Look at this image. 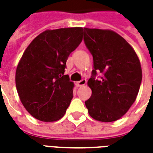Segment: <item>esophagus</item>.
Instances as JSON below:
<instances>
[{
	"instance_id": "34e87169",
	"label": "esophagus",
	"mask_w": 153,
	"mask_h": 153,
	"mask_svg": "<svg viewBox=\"0 0 153 153\" xmlns=\"http://www.w3.org/2000/svg\"><path fill=\"white\" fill-rule=\"evenodd\" d=\"M76 85L79 87H81V86H84L85 84L87 83V80L86 79H82L80 80V81H77L76 83Z\"/></svg>"
}]
</instances>
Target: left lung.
<instances>
[{
    "label": "left lung",
    "instance_id": "8db88e82",
    "mask_svg": "<svg viewBox=\"0 0 153 153\" xmlns=\"http://www.w3.org/2000/svg\"><path fill=\"white\" fill-rule=\"evenodd\" d=\"M84 42L93 57V76L88 81L92 96L85 102L90 116L112 122L127 112L138 96L142 81L140 61L134 48L117 33L84 28ZM100 71L99 80L95 77Z\"/></svg>",
    "mask_w": 153,
    "mask_h": 153
}]
</instances>
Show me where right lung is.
Returning a JSON list of instances; mask_svg holds the SVG:
<instances>
[{
	"label": "right lung",
	"instance_id": "right-lung-1",
	"mask_svg": "<svg viewBox=\"0 0 153 153\" xmlns=\"http://www.w3.org/2000/svg\"><path fill=\"white\" fill-rule=\"evenodd\" d=\"M83 33L81 27L47 29L23 54L15 72L16 89L23 106L37 120L56 121L66 112L74 85L65 69Z\"/></svg>",
	"mask_w": 153,
	"mask_h": 153
}]
</instances>
